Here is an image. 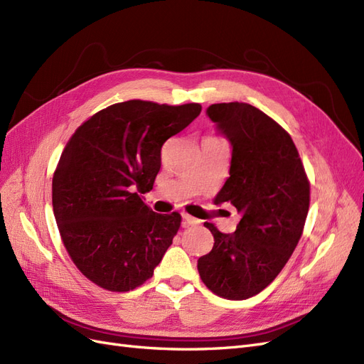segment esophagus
<instances>
[{
  "instance_id": "esophagus-1",
  "label": "esophagus",
  "mask_w": 364,
  "mask_h": 364,
  "mask_svg": "<svg viewBox=\"0 0 364 364\" xmlns=\"http://www.w3.org/2000/svg\"><path fill=\"white\" fill-rule=\"evenodd\" d=\"M182 218H183V226H194V225L200 223V220H197V218H194L193 215L186 214V213L182 214Z\"/></svg>"
}]
</instances>
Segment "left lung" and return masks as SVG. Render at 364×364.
Listing matches in <instances>:
<instances>
[{
  "label": "left lung",
  "mask_w": 364,
  "mask_h": 364,
  "mask_svg": "<svg viewBox=\"0 0 364 364\" xmlns=\"http://www.w3.org/2000/svg\"><path fill=\"white\" fill-rule=\"evenodd\" d=\"M206 114L232 146L230 176L214 202L235 206L240 222L234 234L205 223L214 247L197 269L214 294L243 301L278 277L299 243L310 181L289 132L255 106L217 103Z\"/></svg>",
  "instance_id": "1"
}]
</instances>
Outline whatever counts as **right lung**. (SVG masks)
Segmentation results:
<instances>
[{
  "label": "right lung",
  "mask_w": 364,
  "mask_h": 364,
  "mask_svg": "<svg viewBox=\"0 0 364 364\" xmlns=\"http://www.w3.org/2000/svg\"><path fill=\"white\" fill-rule=\"evenodd\" d=\"M200 111L199 103H115L87 118L65 146L53 174V211L75 267L98 287H139L171 246L181 214L153 213L142 194L153 188L164 142Z\"/></svg>",
  "instance_id": "obj_1"
}]
</instances>
